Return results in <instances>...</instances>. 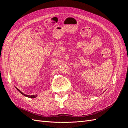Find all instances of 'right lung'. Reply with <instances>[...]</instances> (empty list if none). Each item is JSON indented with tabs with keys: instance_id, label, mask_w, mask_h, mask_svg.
I'll list each match as a JSON object with an SVG mask.
<instances>
[{
	"instance_id": "add662e5",
	"label": "right lung",
	"mask_w": 128,
	"mask_h": 128,
	"mask_svg": "<svg viewBox=\"0 0 128 128\" xmlns=\"http://www.w3.org/2000/svg\"><path fill=\"white\" fill-rule=\"evenodd\" d=\"M16 89L18 90L20 92V93H21V94H23L24 96H26V97H30V98H35V97H36V96H37V95H32V96H29V95H27V94H24L23 92H21V91H20L18 89V88H16Z\"/></svg>"
}]
</instances>
